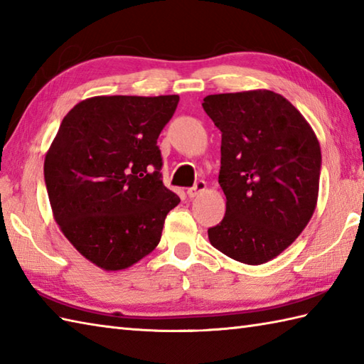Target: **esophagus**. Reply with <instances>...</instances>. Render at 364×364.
<instances>
[{
	"mask_svg": "<svg viewBox=\"0 0 364 364\" xmlns=\"http://www.w3.org/2000/svg\"><path fill=\"white\" fill-rule=\"evenodd\" d=\"M205 189H206V183L205 181H197L194 188L188 189V197L194 198V197H197L200 194V192H203Z\"/></svg>",
	"mask_w": 364,
	"mask_h": 364,
	"instance_id": "34e87169",
	"label": "esophagus"
}]
</instances>
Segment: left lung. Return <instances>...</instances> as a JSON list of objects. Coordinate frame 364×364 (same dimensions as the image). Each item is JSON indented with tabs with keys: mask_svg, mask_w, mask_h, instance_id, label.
Segmentation results:
<instances>
[{
	"mask_svg": "<svg viewBox=\"0 0 364 364\" xmlns=\"http://www.w3.org/2000/svg\"><path fill=\"white\" fill-rule=\"evenodd\" d=\"M222 133L219 184L225 218L210 242L250 266L274 259L305 230L318 205L321 145L283 95L258 89L203 98Z\"/></svg>",
	"mask_w": 364,
	"mask_h": 364,
	"instance_id": "8db88e82",
	"label": "left lung"
}]
</instances>
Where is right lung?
<instances>
[{
	"label": "right lung",
	"instance_id": "right-lung-1",
	"mask_svg": "<svg viewBox=\"0 0 364 364\" xmlns=\"http://www.w3.org/2000/svg\"><path fill=\"white\" fill-rule=\"evenodd\" d=\"M178 95H100L68 111L45 154L46 191L60 231L100 269L151 253L180 197L161 180L158 137Z\"/></svg>",
	"mask_w": 364,
	"mask_h": 364
}]
</instances>
